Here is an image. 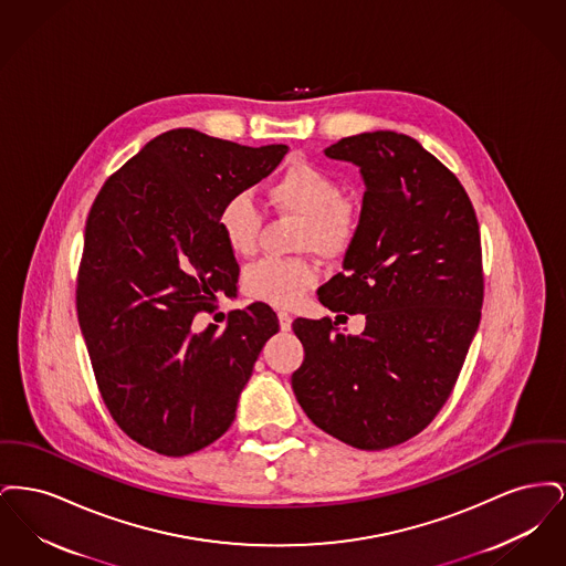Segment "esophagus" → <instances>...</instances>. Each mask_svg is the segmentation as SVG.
I'll return each instance as SVG.
<instances>
[{
	"label": "esophagus",
	"mask_w": 566,
	"mask_h": 566,
	"mask_svg": "<svg viewBox=\"0 0 566 566\" xmlns=\"http://www.w3.org/2000/svg\"><path fill=\"white\" fill-rule=\"evenodd\" d=\"M277 321H280V328H282V331H291V326H293V316H291V314L280 312V314H277Z\"/></svg>",
	"instance_id": "esophagus-1"
}]
</instances>
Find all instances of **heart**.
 <instances>
[{
	"label": "heart",
	"mask_w": 566,
	"mask_h": 566,
	"mask_svg": "<svg viewBox=\"0 0 566 566\" xmlns=\"http://www.w3.org/2000/svg\"><path fill=\"white\" fill-rule=\"evenodd\" d=\"M268 201L280 214L298 216L296 245L318 256H339L360 224V203L342 195L339 180L321 165L291 161L268 187ZM218 229L235 256H250L261 235V216L245 197H233L218 214ZM316 284V271L298 259H263L243 275L245 295L273 307H293Z\"/></svg>",
	"instance_id": "1"
}]
</instances>
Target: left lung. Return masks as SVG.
<instances>
[{
	"instance_id": "obj_1",
	"label": "left lung",
	"mask_w": 566,
	"mask_h": 566,
	"mask_svg": "<svg viewBox=\"0 0 566 566\" xmlns=\"http://www.w3.org/2000/svg\"><path fill=\"white\" fill-rule=\"evenodd\" d=\"M360 167L365 197L344 271L318 289L331 312L365 314L360 335L296 318V401L324 432L386 450L424 431L452 395L482 318L480 224L457 176L413 137L352 135L324 150Z\"/></svg>"
}]
</instances>
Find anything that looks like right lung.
Returning a JSON list of instances; mask_svg holds the SVG:
<instances>
[{
  "instance_id": "obj_1",
  "label": "right lung",
  "mask_w": 566,
  "mask_h": 566,
  "mask_svg": "<svg viewBox=\"0 0 566 566\" xmlns=\"http://www.w3.org/2000/svg\"><path fill=\"white\" fill-rule=\"evenodd\" d=\"M289 146L250 148L171 129L112 174L86 218L76 310L109 416L139 446L187 457L235 420L243 386L277 333L268 303L192 333L240 265L218 229L227 201L268 178Z\"/></svg>"
}]
</instances>
